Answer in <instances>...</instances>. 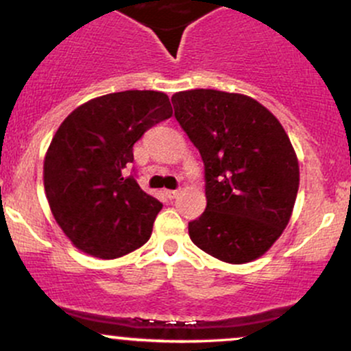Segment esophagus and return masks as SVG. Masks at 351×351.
Segmentation results:
<instances>
[{"label": "esophagus", "instance_id": "obj_1", "mask_svg": "<svg viewBox=\"0 0 351 351\" xmlns=\"http://www.w3.org/2000/svg\"><path fill=\"white\" fill-rule=\"evenodd\" d=\"M165 195H167L169 199H173L178 196V190H165Z\"/></svg>", "mask_w": 351, "mask_h": 351}]
</instances>
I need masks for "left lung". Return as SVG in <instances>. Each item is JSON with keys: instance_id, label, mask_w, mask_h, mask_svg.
<instances>
[{"instance_id": "1", "label": "left lung", "mask_w": 351, "mask_h": 351, "mask_svg": "<svg viewBox=\"0 0 351 351\" xmlns=\"http://www.w3.org/2000/svg\"><path fill=\"white\" fill-rule=\"evenodd\" d=\"M171 101L205 163L206 210L188 223L191 241L226 263L256 260L282 237L295 206L300 167L290 138L246 95L188 90Z\"/></svg>"}]
</instances>
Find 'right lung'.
<instances>
[{
    "instance_id": "obj_1",
    "label": "right lung",
    "mask_w": 351,
    "mask_h": 351,
    "mask_svg": "<svg viewBox=\"0 0 351 351\" xmlns=\"http://www.w3.org/2000/svg\"><path fill=\"white\" fill-rule=\"evenodd\" d=\"M173 114L161 91L128 90L83 103L56 130L43 165L46 198L68 240L113 260L143 246L163 208L126 168L146 130Z\"/></svg>"
}]
</instances>
